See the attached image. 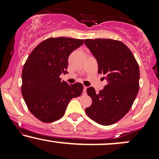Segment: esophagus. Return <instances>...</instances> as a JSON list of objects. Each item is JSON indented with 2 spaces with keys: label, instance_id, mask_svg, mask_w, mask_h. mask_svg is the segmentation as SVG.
I'll return each instance as SVG.
<instances>
[{
  "label": "esophagus",
  "instance_id": "obj_1",
  "mask_svg": "<svg viewBox=\"0 0 159 159\" xmlns=\"http://www.w3.org/2000/svg\"><path fill=\"white\" fill-rule=\"evenodd\" d=\"M87 87H86V86H84V91H83V94H86V90H87Z\"/></svg>",
  "mask_w": 159,
  "mask_h": 159
}]
</instances>
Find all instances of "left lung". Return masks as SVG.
Segmentation results:
<instances>
[{
	"mask_svg": "<svg viewBox=\"0 0 159 159\" xmlns=\"http://www.w3.org/2000/svg\"><path fill=\"white\" fill-rule=\"evenodd\" d=\"M85 45L97 61L98 74L105 75L107 84L97 93L87 89L92 105L87 116L100 125L119 121L129 112L139 90L140 70L132 52L123 43L111 39H87Z\"/></svg>",
	"mask_w": 159,
	"mask_h": 159,
	"instance_id": "8db88e82",
	"label": "left lung"
}]
</instances>
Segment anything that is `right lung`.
Listing matches in <instances>:
<instances>
[{
    "instance_id": "add662e5",
    "label": "right lung",
    "mask_w": 159,
    "mask_h": 159,
    "mask_svg": "<svg viewBox=\"0 0 159 159\" xmlns=\"http://www.w3.org/2000/svg\"><path fill=\"white\" fill-rule=\"evenodd\" d=\"M84 39L48 38L40 43L27 57L22 69L21 93L27 108L43 123L61 119L72 98L83 92L81 83L68 84L60 75L68 73L69 54Z\"/></svg>"
}]
</instances>
